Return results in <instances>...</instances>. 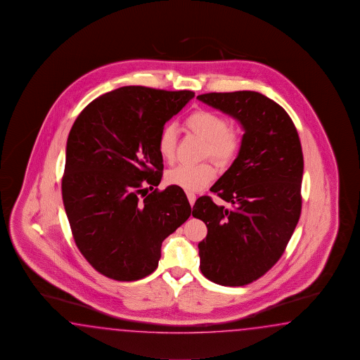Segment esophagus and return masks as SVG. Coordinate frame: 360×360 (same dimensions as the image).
<instances>
[{"mask_svg":"<svg viewBox=\"0 0 360 360\" xmlns=\"http://www.w3.org/2000/svg\"><path fill=\"white\" fill-rule=\"evenodd\" d=\"M187 198H188V201H190L191 207H193L195 200H196V195H195V193H192V192H187Z\"/></svg>","mask_w":360,"mask_h":360,"instance_id":"obj_1","label":"esophagus"}]
</instances>
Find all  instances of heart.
Returning a JSON list of instances; mask_svg holds the SVG:
<instances>
[{
    "instance_id": "obj_1",
    "label": "heart",
    "mask_w": 360,
    "mask_h": 360,
    "mask_svg": "<svg viewBox=\"0 0 360 360\" xmlns=\"http://www.w3.org/2000/svg\"><path fill=\"white\" fill-rule=\"evenodd\" d=\"M186 128L207 142L205 155L221 165H229L236 159L241 147V136L236 127H229L221 115L208 110L192 112L186 119ZM176 129L168 124L161 129L158 136V151L161 159L172 161L176 156ZM217 176L212 164L179 165L167 174L168 184L181 187L186 191L204 190Z\"/></svg>"
}]
</instances>
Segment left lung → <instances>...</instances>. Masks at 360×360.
<instances>
[{"instance_id": "left-lung-1", "label": "left lung", "mask_w": 360, "mask_h": 360, "mask_svg": "<svg viewBox=\"0 0 360 360\" xmlns=\"http://www.w3.org/2000/svg\"><path fill=\"white\" fill-rule=\"evenodd\" d=\"M198 99L230 115L244 130L238 158L210 188L232 209L218 207L209 196L192 208V216L208 227L199 243L200 270L219 285H247L279 261L298 224L300 136L285 110L257 91L208 93Z\"/></svg>"}]
</instances>
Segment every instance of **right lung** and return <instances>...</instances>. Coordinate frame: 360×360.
Returning a JSON list of instances; mask_svg holds the SVG:
<instances>
[{
    "instance_id": "add662e5",
    "label": "right lung",
    "mask_w": 360,
    "mask_h": 360,
    "mask_svg": "<svg viewBox=\"0 0 360 360\" xmlns=\"http://www.w3.org/2000/svg\"><path fill=\"white\" fill-rule=\"evenodd\" d=\"M193 96L122 86L89 103L73 124L64 209L81 255L110 279L133 281L155 271L162 241L191 216L181 187H155L164 169L158 136Z\"/></svg>"
}]
</instances>
